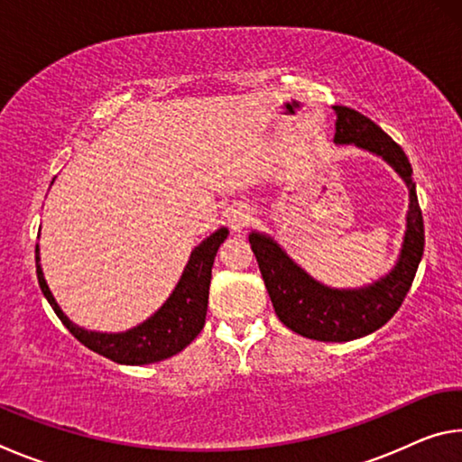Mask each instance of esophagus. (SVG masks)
Returning a JSON list of instances; mask_svg holds the SVG:
<instances>
[{"label":"esophagus","instance_id":"esophagus-1","mask_svg":"<svg viewBox=\"0 0 462 462\" xmlns=\"http://www.w3.org/2000/svg\"><path fill=\"white\" fill-rule=\"evenodd\" d=\"M254 222V209L250 206H234L228 212V224L232 232H242Z\"/></svg>","mask_w":462,"mask_h":462}]
</instances>
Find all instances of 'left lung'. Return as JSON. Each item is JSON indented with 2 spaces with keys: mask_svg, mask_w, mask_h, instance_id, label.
I'll return each mask as SVG.
<instances>
[{
  "mask_svg": "<svg viewBox=\"0 0 462 462\" xmlns=\"http://www.w3.org/2000/svg\"><path fill=\"white\" fill-rule=\"evenodd\" d=\"M334 143L355 144L381 156L410 189L403 245L395 267L371 285L334 289L308 275L269 234L250 232L248 242L281 322L311 340L348 342L379 330L400 310L424 254V220L411 165L402 146L356 109L334 106Z\"/></svg>",
  "mask_w": 462,
  "mask_h": 462,
  "instance_id": "left-lung-1",
  "label": "left lung"
}]
</instances>
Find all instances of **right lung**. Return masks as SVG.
<instances>
[{
	"label": "right lung",
	"mask_w": 462,
	"mask_h": 462,
	"mask_svg": "<svg viewBox=\"0 0 462 462\" xmlns=\"http://www.w3.org/2000/svg\"><path fill=\"white\" fill-rule=\"evenodd\" d=\"M54 181V179H52ZM228 236V228H220L209 234L191 250L189 261L181 273L167 301L146 318L143 324L130 328L126 332H96L73 324L60 310L52 291L46 285L41 267V248L36 245V275L46 301L51 303L54 314L77 340L85 344L93 353L109 358L120 365H151L165 361L191 344L206 324L209 281L217 248Z\"/></svg>",
	"instance_id": "right-lung-1"
}]
</instances>
